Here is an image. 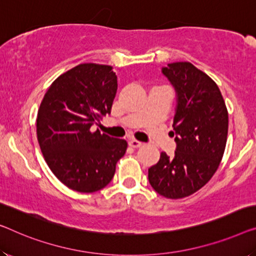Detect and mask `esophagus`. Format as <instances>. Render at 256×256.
I'll use <instances>...</instances> for the list:
<instances>
[{
  "mask_svg": "<svg viewBox=\"0 0 256 256\" xmlns=\"http://www.w3.org/2000/svg\"><path fill=\"white\" fill-rule=\"evenodd\" d=\"M128 144H130V146H131L132 148H139V147L142 146V142H140V141L136 140V139H132V140L128 141Z\"/></svg>",
  "mask_w": 256,
  "mask_h": 256,
  "instance_id": "esophagus-1",
  "label": "esophagus"
}]
</instances>
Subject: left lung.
Instances as JSON below:
<instances>
[{
	"label": "left lung",
	"mask_w": 256,
	"mask_h": 256,
	"mask_svg": "<svg viewBox=\"0 0 256 256\" xmlns=\"http://www.w3.org/2000/svg\"><path fill=\"white\" fill-rule=\"evenodd\" d=\"M177 93L172 158L164 152L148 169V180L160 196L182 199L210 180L226 150L228 116L216 82L190 62L162 68Z\"/></svg>",
	"instance_id": "obj_1"
}]
</instances>
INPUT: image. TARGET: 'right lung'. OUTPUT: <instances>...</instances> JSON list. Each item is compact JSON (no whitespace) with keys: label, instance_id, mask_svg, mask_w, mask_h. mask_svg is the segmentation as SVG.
<instances>
[{"label":"right lung","instance_id":"1","mask_svg":"<svg viewBox=\"0 0 256 256\" xmlns=\"http://www.w3.org/2000/svg\"><path fill=\"white\" fill-rule=\"evenodd\" d=\"M117 76L110 66L84 63L54 80L36 117V136L49 169L66 188L100 190L112 180L128 142L92 125L112 112Z\"/></svg>","mask_w":256,"mask_h":256}]
</instances>
